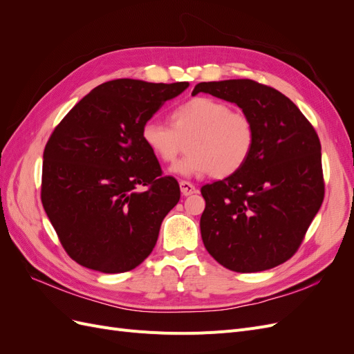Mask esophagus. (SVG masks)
Returning a JSON list of instances; mask_svg holds the SVG:
<instances>
[{"label":"esophagus","mask_w":354,"mask_h":354,"mask_svg":"<svg viewBox=\"0 0 354 354\" xmlns=\"http://www.w3.org/2000/svg\"><path fill=\"white\" fill-rule=\"evenodd\" d=\"M180 190H181V194H183L185 196L196 194V187L192 185V183H189V181H185V180L180 181Z\"/></svg>","instance_id":"esophagus-1"}]
</instances>
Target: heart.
<instances>
[{
    "label": "heart",
    "mask_w": 354,
    "mask_h": 354,
    "mask_svg": "<svg viewBox=\"0 0 354 354\" xmlns=\"http://www.w3.org/2000/svg\"><path fill=\"white\" fill-rule=\"evenodd\" d=\"M171 125L149 120L142 140L158 160L174 162L187 142L189 155L171 167V173L192 177L209 174L229 177L246 164L255 130L248 115L211 97H194L171 113Z\"/></svg>",
    "instance_id": "obj_1"
}]
</instances>
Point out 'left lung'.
I'll list each match as a JSON object with an SVG mask.
<instances>
[{
	"label": "left lung",
	"mask_w": 354,
	"mask_h": 354,
	"mask_svg": "<svg viewBox=\"0 0 354 354\" xmlns=\"http://www.w3.org/2000/svg\"><path fill=\"white\" fill-rule=\"evenodd\" d=\"M198 93L239 106L255 130L238 173L201 189L203 245L229 270L273 269L297 252L324 202L319 137L286 95L252 80L199 82Z\"/></svg>",
	"instance_id": "left-lung-1"
}]
</instances>
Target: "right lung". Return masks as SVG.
Returning a JSON list of instances; mask_svg holds the SVG:
<instances>
[{"label": "right lung", "instance_id": "add662e5", "mask_svg": "<svg viewBox=\"0 0 354 354\" xmlns=\"http://www.w3.org/2000/svg\"><path fill=\"white\" fill-rule=\"evenodd\" d=\"M189 87L115 80L91 90L50 136L41 201L72 260L102 273L133 270L152 252L180 199L142 128Z\"/></svg>", "mask_w": 354, "mask_h": 354}]
</instances>
